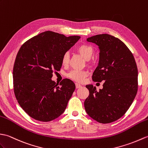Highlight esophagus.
<instances>
[{"mask_svg": "<svg viewBox=\"0 0 148 148\" xmlns=\"http://www.w3.org/2000/svg\"><path fill=\"white\" fill-rule=\"evenodd\" d=\"M75 85H76V88H80V87H82V85H81L80 84H78V83H76V84H75Z\"/></svg>", "mask_w": 148, "mask_h": 148, "instance_id": "1", "label": "esophagus"}]
</instances>
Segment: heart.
<instances>
[{"instance_id": "heart-1", "label": "heart", "mask_w": 148, "mask_h": 148, "mask_svg": "<svg viewBox=\"0 0 148 148\" xmlns=\"http://www.w3.org/2000/svg\"><path fill=\"white\" fill-rule=\"evenodd\" d=\"M77 51L79 53L85 60H89L94 54V49L92 45L87 44H83L78 45L77 48ZM69 62V54L68 52H65L61 58V63L63 66H66ZM90 62H88V64H90ZM87 71L84 70H73L67 74V77L74 81L78 82H83L84 78L87 77Z\"/></svg>"}]
</instances>
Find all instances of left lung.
Wrapping results in <instances>:
<instances>
[{
	"instance_id": "8db88e82",
	"label": "left lung",
	"mask_w": 148,
	"mask_h": 148,
	"mask_svg": "<svg viewBox=\"0 0 148 148\" xmlns=\"http://www.w3.org/2000/svg\"><path fill=\"white\" fill-rule=\"evenodd\" d=\"M100 49L99 62L92 80L101 82L98 92L92 85L86 87L89 95L84 102L87 113L101 123H109L124 115L138 89V71L135 59L127 45L119 38L100 34L87 38Z\"/></svg>"
}]
</instances>
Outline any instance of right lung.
<instances>
[{"mask_svg": "<svg viewBox=\"0 0 148 148\" xmlns=\"http://www.w3.org/2000/svg\"><path fill=\"white\" fill-rule=\"evenodd\" d=\"M80 38L47 31L26 41L19 49L13 67L14 92L32 119L50 121L64 111L75 85L64 78L58 86L51 78L60 70L63 55Z\"/></svg>", "mask_w": 148, "mask_h": 148, "instance_id": "obj_1", "label": "right lung"}]
</instances>
